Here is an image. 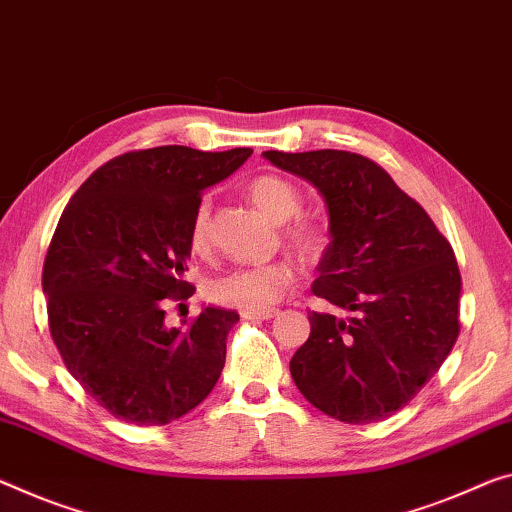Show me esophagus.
Returning <instances> with one entry per match:
<instances>
[{"label": "esophagus", "mask_w": 512, "mask_h": 512, "mask_svg": "<svg viewBox=\"0 0 512 512\" xmlns=\"http://www.w3.org/2000/svg\"><path fill=\"white\" fill-rule=\"evenodd\" d=\"M279 311L277 309H267V311H242V318L245 320H270L277 318Z\"/></svg>", "instance_id": "obj_1"}]
</instances>
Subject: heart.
Wrapping results in <instances>:
<instances>
[{
	"mask_svg": "<svg viewBox=\"0 0 512 512\" xmlns=\"http://www.w3.org/2000/svg\"><path fill=\"white\" fill-rule=\"evenodd\" d=\"M247 194L251 203L277 224H285L302 210V196L297 187L281 176L261 174L251 178ZM283 242L304 261H318L327 249V233L318 224L295 219L283 229ZM190 249L199 256H206L212 249V206L208 199L199 201V206L194 208ZM293 279L295 272L286 261L235 267V270L208 281V297L217 304L231 306V309L267 311L281 300Z\"/></svg>",
	"mask_w": 512,
	"mask_h": 512,
	"instance_id": "obj_1",
	"label": "heart"
}]
</instances>
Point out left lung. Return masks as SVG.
Masks as SVG:
<instances>
[{"instance_id":"1","label":"left lung","mask_w":512,"mask_h":512,"mask_svg":"<svg viewBox=\"0 0 512 512\" xmlns=\"http://www.w3.org/2000/svg\"><path fill=\"white\" fill-rule=\"evenodd\" d=\"M322 194L329 242L309 313L311 334L290 375L320 412L345 423L382 421L444 364L460 334V270L428 212L380 164L348 151L263 153Z\"/></svg>"}]
</instances>
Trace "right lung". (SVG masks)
Instances as JSON below:
<instances>
[{
  "label": "right lung",
  "instance_id": "obj_1",
  "mask_svg": "<svg viewBox=\"0 0 512 512\" xmlns=\"http://www.w3.org/2000/svg\"><path fill=\"white\" fill-rule=\"evenodd\" d=\"M251 153L132 151L68 201L43 265L47 322L68 373L116 419L164 426L215 389L240 316L206 306L185 327H167L164 300L190 297L183 274L201 192Z\"/></svg>",
  "mask_w": 512,
  "mask_h": 512
}]
</instances>
